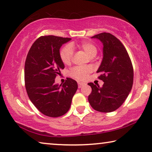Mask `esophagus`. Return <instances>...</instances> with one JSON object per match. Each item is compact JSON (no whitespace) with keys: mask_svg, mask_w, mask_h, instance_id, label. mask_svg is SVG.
I'll list each match as a JSON object with an SVG mask.
<instances>
[{"mask_svg":"<svg viewBox=\"0 0 152 152\" xmlns=\"http://www.w3.org/2000/svg\"><path fill=\"white\" fill-rule=\"evenodd\" d=\"M78 88H81L82 86H83L84 85H85V84L83 83H80V82H78Z\"/></svg>","mask_w":152,"mask_h":152,"instance_id":"obj_1","label":"esophagus"}]
</instances>
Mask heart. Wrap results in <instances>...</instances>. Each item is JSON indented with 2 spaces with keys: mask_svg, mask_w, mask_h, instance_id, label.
Returning <instances> with one entry per match:
<instances>
[{
  "mask_svg": "<svg viewBox=\"0 0 152 152\" xmlns=\"http://www.w3.org/2000/svg\"><path fill=\"white\" fill-rule=\"evenodd\" d=\"M78 47L83 50L87 54L89 57L93 58L97 53V49L96 46L88 40H83L78 43H72L71 45H66L62 48L60 51V58L64 64H69L73 57V48ZM91 72L89 67H75L71 70V76L78 80H83L86 78Z\"/></svg>",
  "mask_w": 152,
  "mask_h": 152,
  "instance_id": "obj_1",
  "label": "heart"
}]
</instances>
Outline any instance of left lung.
Masks as SVG:
<instances>
[{
    "instance_id": "left-lung-1",
    "label": "left lung",
    "mask_w": 152,
    "mask_h": 152,
    "mask_svg": "<svg viewBox=\"0 0 152 152\" xmlns=\"http://www.w3.org/2000/svg\"><path fill=\"white\" fill-rule=\"evenodd\" d=\"M102 42L103 59L97 73L103 81L102 87L88 83L92 88L88 102L94 110L112 112L121 106L131 92L133 83V67L122 43L110 33L103 32L91 37Z\"/></svg>"
}]
</instances>
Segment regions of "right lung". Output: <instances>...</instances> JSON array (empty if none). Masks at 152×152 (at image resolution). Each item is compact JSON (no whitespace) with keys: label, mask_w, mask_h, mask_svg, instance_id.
Returning a JSON list of instances; mask_svg holds the SVG:
<instances>
[{"label":"right lung","mask_w":152,"mask_h":152,"mask_svg":"<svg viewBox=\"0 0 152 152\" xmlns=\"http://www.w3.org/2000/svg\"><path fill=\"white\" fill-rule=\"evenodd\" d=\"M70 38L45 36L38 38L29 50L25 62L24 78L28 95L42 114L59 117L68 112L78 89L76 80L67 78L63 85L55 83L64 69L59 49Z\"/></svg>","instance_id":"add662e5"}]
</instances>
